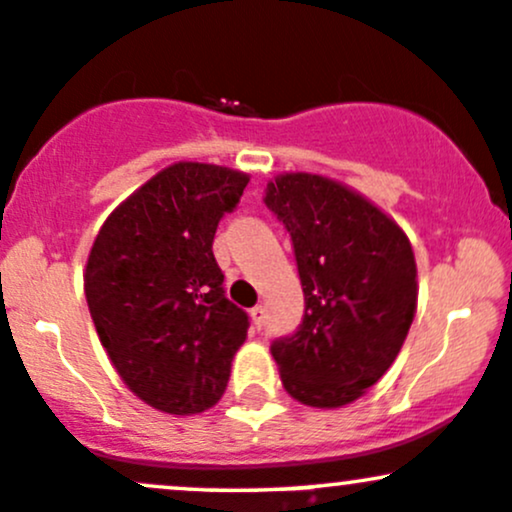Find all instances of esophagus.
<instances>
[{"mask_svg":"<svg viewBox=\"0 0 512 512\" xmlns=\"http://www.w3.org/2000/svg\"><path fill=\"white\" fill-rule=\"evenodd\" d=\"M263 322H266V310L263 307H254L251 310V324H254V329H261Z\"/></svg>","mask_w":512,"mask_h":512,"instance_id":"34e87169","label":"esophagus"}]
</instances>
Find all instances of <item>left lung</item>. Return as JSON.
Segmentation results:
<instances>
[{
	"label": "left lung",
	"mask_w": 512,
	"mask_h": 512,
	"mask_svg": "<svg viewBox=\"0 0 512 512\" xmlns=\"http://www.w3.org/2000/svg\"><path fill=\"white\" fill-rule=\"evenodd\" d=\"M266 207L293 241L305 315L271 344L283 388L310 408H342L398 356L417 307L403 229L359 192L310 173L268 183Z\"/></svg>",
	"instance_id": "1"
}]
</instances>
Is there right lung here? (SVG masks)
Returning <instances> with one entry per match:
<instances>
[{
    "instance_id": "add662e5",
    "label": "right lung",
    "mask_w": 512,
    "mask_h": 512,
    "mask_svg": "<svg viewBox=\"0 0 512 512\" xmlns=\"http://www.w3.org/2000/svg\"><path fill=\"white\" fill-rule=\"evenodd\" d=\"M246 183L239 170L175 163L109 214L92 244V322L122 381L151 408L195 415L227 390L249 315L224 295L212 241Z\"/></svg>"
}]
</instances>
